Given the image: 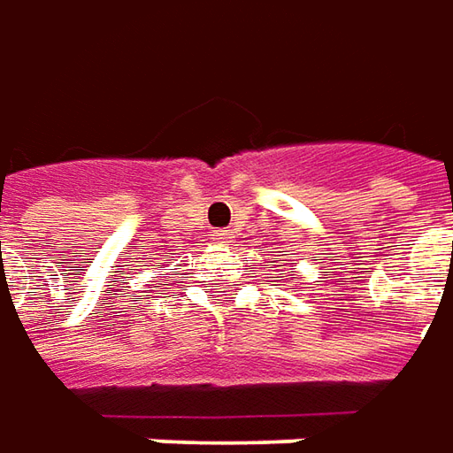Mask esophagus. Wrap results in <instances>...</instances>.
Here are the masks:
<instances>
[{
	"instance_id": "esophagus-1",
	"label": "esophagus",
	"mask_w": 453,
	"mask_h": 453,
	"mask_svg": "<svg viewBox=\"0 0 453 453\" xmlns=\"http://www.w3.org/2000/svg\"><path fill=\"white\" fill-rule=\"evenodd\" d=\"M227 238H230L227 230H215V233H212V241L215 242H227Z\"/></svg>"
}]
</instances>
